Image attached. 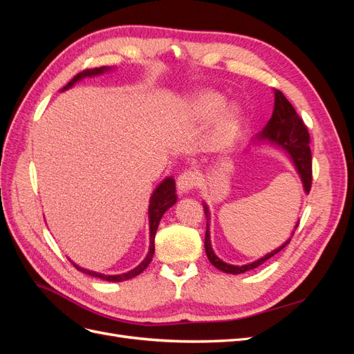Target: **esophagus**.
Masks as SVG:
<instances>
[{
  "label": "esophagus",
  "mask_w": 354,
  "mask_h": 354,
  "mask_svg": "<svg viewBox=\"0 0 354 354\" xmlns=\"http://www.w3.org/2000/svg\"><path fill=\"white\" fill-rule=\"evenodd\" d=\"M198 185V174L195 171L187 169L185 173H181L177 178V189L178 194H187L192 189H195Z\"/></svg>",
  "instance_id": "esophagus-1"
}]
</instances>
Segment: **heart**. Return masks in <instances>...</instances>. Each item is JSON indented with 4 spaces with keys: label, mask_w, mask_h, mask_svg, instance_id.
Returning a JSON list of instances; mask_svg holds the SVG:
<instances>
[{
    "label": "heart",
    "mask_w": 354,
    "mask_h": 354,
    "mask_svg": "<svg viewBox=\"0 0 354 354\" xmlns=\"http://www.w3.org/2000/svg\"><path fill=\"white\" fill-rule=\"evenodd\" d=\"M224 104V97L217 91H201L190 102V111L198 120L214 121V140L226 146L234 140L242 124V111L238 104Z\"/></svg>",
    "instance_id": "b5f03b06"
}]
</instances>
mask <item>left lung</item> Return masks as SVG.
I'll use <instances>...</instances> for the list:
<instances>
[{
	"label": "left lung",
	"instance_id": "8db88e82",
	"mask_svg": "<svg viewBox=\"0 0 354 354\" xmlns=\"http://www.w3.org/2000/svg\"><path fill=\"white\" fill-rule=\"evenodd\" d=\"M263 138H269L270 142L277 143L279 146H282L285 151L291 156V159L294 160L295 168L298 171V174L301 176L303 185H304V190L306 194H308L310 189H312V180H313V173H312V151H310V134L307 127L304 125L303 120L299 118V115L295 112L294 106L288 102V99L281 91H274V109L272 113V118L267 122L266 128L260 134ZM203 211H205V217H207V232H205V252L209 263L217 267L218 270L224 272V273H232V274H239V273H245L248 270L255 269V267L261 266L263 263H266L274 254L279 252L281 250H283L285 246L289 243L285 242L279 248L272 251L270 254H267L263 259L257 260L251 264H245V266H232L221 261L218 257L214 254L212 248H211V241H209V211L207 208V205H203ZM298 227V224L295 226V229Z\"/></svg>",
	"mask_w": 354,
	"mask_h": 354
}]
</instances>
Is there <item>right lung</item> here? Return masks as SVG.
Returning <instances> with one entry per match:
<instances>
[{
	"label": "right lung",
	"instance_id": "1",
	"mask_svg": "<svg viewBox=\"0 0 354 354\" xmlns=\"http://www.w3.org/2000/svg\"><path fill=\"white\" fill-rule=\"evenodd\" d=\"M103 71H108V68L102 66V68H94V69H85V71L80 72L78 75H75V77L65 85V87L62 88V91L71 88L72 85L77 82V81H80L81 78H84V77H93V75H99ZM176 201H177L176 181L173 178H167L153 192V195L151 198V203H149V223H151V248H149V254H147L146 259L143 260V263L138 264L136 269H133L131 272L124 273V274H116V276H106V274H102V273H95V272L81 269V267H78L77 264H73V266L77 267L78 270H81L82 273H87V274L94 276V277H100V279L109 281V282L128 281V279H131V277L140 274L152 261V257H153V252H155V234H156V230H158V224H159L160 218H162L164 212L169 207H173L174 203H176Z\"/></svg>",
	"mask_w": 354,
	"mask_h": 354
}]
</instances>
